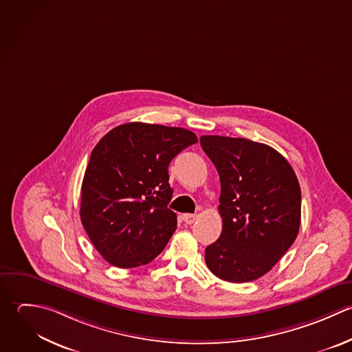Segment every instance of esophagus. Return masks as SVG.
I'll return each instance as SVG.
<instances>
[{"label":"esophagus","instance_id":"esophagus-1","mask_svg":"<svg viewBox=\"0 0 352 352\" xmlns=\"http://www.w3.org/2000/svg\"><path fill=\"white\" fill-rule=\"evenodd\" d=\"M182 219H184V222H185V223L192 225V223L197 219V217H196L195 214H184V215H182Z\"/></svg>","mask_w":352,"mask_h":352}]
</instances>
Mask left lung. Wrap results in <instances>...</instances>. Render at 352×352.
Segmentation results:
<instances>
[{
	"instance_id": "left-lung-1",
	"label": "left lung",
	"mask_w": 352,
	"mask_h": 352,
	"mask_svg": "<svg viewBox=\"0 0 352 352\" xmlns=\"http://www.w3.org/2000/svg\"><path fill=\"white\" fill-rule=\"evenodd\" d=\"M221 179L222 233L206 248V263L221 280L250 283L269 273L298 237L302 193L287 159L247 138L201 135Z\"/></svg>"
}]
</instances>
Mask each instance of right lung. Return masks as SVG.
Wrapping results in <instances>:
<instances>
[{"label": "right lung", "instance_id": "add662e5", "mask_svg": "<svg viewBox=\"0 0 352 352\" xmlns=\"http://www.w3.org/2000/svg\"><path fill=\"white\" fill-rule=\"evenodd\" d=\"M197 142L195 133L131 122L94 146L80 189V221L100 255L131 269L152 262L177 229L168 164Z\"/></svg>", "mask_w": 352, "mask_h": 352}]
</instances>
